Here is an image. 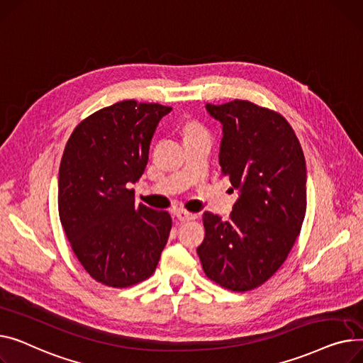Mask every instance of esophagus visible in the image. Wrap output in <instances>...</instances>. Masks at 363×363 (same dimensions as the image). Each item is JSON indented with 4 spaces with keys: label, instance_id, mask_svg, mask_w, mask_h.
Returning a JSON list of instances; mask_svg holds the SVG:
<instances>
[{
    "label": "esophagus",
    "instance_id": "34e87169",
    "mask_svg": "<svg viewBox=\"0 0 363 363\" xmlns=\"http://www.w3.org/2000/svg\"><path fill=\"white\" fill-rule=\"evenodd\" d=\"M174 216H176L177 220H180V221H191V220L196 218V214H191V212H187V211H184V209H177V211L174 212Z\"/></svg>",
    "mask_w": 363,
    "mask_h": 363
}]
</instances>
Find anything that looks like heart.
<instances>
[{
  "instance_id": "heart-1",
  "label": "heart",
  "mask_w": 363,
  "mask_h": 363,
  "mask_svg": "<svg viewBox=\"0 0 363 363\" xmlns=\"http://www.w3.org/2000/svg\"><path fill=\"white\" fill-rule=\"evenodd\" d=\"M195 132H201L199 127L196 124H189L187 129H186V135L187 133H195Z\"/></svg>"
}]
</instances>
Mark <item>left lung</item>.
Instances as JSON below:
<instances>
[{"label": "left lung", "mask_w": 363, "mask_h": 363, "mask_svg": "<svg viewBox=\"0 0 363 363\" xmlns=\"http://www.w3.org/2000/svg\"><path fill=\"white\" fill-rule=\"evenodd\" d=\"M221 123V176L238 190L228 221L203 212L196 249L208 279L233 291L264 284L286 261L306 212V162L284 117L249 101L206 104Z\"/></svg>", "instance_id": "1"}]
</instances>
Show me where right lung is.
<instances>
[{
	"label": "right lung",
	"mask_w": 363,
	"mask_h": 363,
	"mask_svg": "<svg viewBox=\"0 0 363 363\" xmlns=\"http://www.w3.org/2000/svg\"><path fill=\"white\" fill-rule=\"evenodd\" d=\"M160 104L121 101L84 118L72 133L58 172L61 225L94 280L129 287L151 277L167 245V211L135 205L149 146L164 116Z\"/></svg>",
	"instance_id": "1"
}]
</instances>
